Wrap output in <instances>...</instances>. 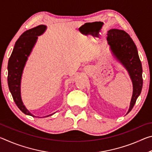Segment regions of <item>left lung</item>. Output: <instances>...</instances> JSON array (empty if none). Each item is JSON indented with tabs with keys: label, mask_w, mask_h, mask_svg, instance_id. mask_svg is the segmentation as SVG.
Segmentation results:
<instances>
[{
	"label": "left lung",
	"mask_w": 152,
	"mask_h": 152,
	"mask_svg": "<svg viewBox=\"0 0 152 152\" xmlns=\"http://www.w3.org/2000/svg\"><path fill=\"white\" fill-rule=\"evenodd\" d=\"M107 35L108 43L113 54L127 68L132 80L133 92L128 111L129 113L134 107L142 89V67L140 59L135 44L125 31L110 29L108 31Z\"/></svg>",
	"instance_id": "left-lung-1"
}]
</instances>
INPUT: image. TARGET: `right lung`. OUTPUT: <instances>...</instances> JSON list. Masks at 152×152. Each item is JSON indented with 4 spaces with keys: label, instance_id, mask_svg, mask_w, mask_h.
Returning <instances> with one entry per match:
<instances>
[{
    "label": "right lung",
    "instance_id": "1",
    "mask_svg": "<svg viewBox=\"0 0 152 152\" xmlns=\"http://www.w3.org/2000/svg\"><path fill=\"white\" fill-rule=\"evenodd\" d=\"M45 29V25H40L23 33L15 43L8 63L9 88L15 104L23 113L33 117L34 116L28 111L21 101L20 78L25 62L37 41V36L42 35Z\"/></svg>",
    "mask_w": 152,
    "mask_h": 152
}]
</instances>
